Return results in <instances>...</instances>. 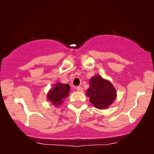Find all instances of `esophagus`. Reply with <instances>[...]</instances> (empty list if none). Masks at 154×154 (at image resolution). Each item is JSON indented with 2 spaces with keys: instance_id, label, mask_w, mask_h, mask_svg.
I'll list each match as a JSON object with an SVG mask.
<instances>
[{
  "instance_id": "34e87169",
  "label": "esophagus",
  "mask_w": 154,
  "mask_h": 154,
  "mask_svg": "<svg viewBox=\"0 0 154 154\" xmlns=\"http://www.w3.org/2000/svg\"><path fill=\"white\" fill-rule=\"evenodd\" d=\"M76 89H77V91H79V92H82V88L80 87V86H78V87H77Z\"/></svg>"
}]
</instances>
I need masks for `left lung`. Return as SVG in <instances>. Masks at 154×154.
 Instances as JSON below:
<instances>
[{"mask_svg": "<svg viewBox=\"0 0 154 154\" xmlns=\"http://www.w3.org/2000/svg\"><path fill=\"white\" fill-rule=\"evenodd\" d=\"M89 85L86 95L89 97L90 102L97 109H108L116 100V88L108 79L97 75L90 79Z\"/></svg>", "mask_w": 154, "mask_h": 154, "instance_id": "obj_1", "label": "left lung"}]
</instances>
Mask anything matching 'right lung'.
Segmentation results:
<instances>
[{
	"label": "right lung",
	"instance_id": "add662e5",
	"mask_svg": "<svg viewBox=\"0 0 154 154\" xmlns=\"http://www.w3.org/2000/svg\"><path fill=\"white\" fill-rule=\"evenodd\" d=\"M70 92V86L68 84H63L57 82L55 84L54 87L51 88L47 93V100L55 106H59L63 103L67 97L69 96Z\"/></svg>",
	"mask_w": 154,
	"mask_h": 154
}]
</instances>
